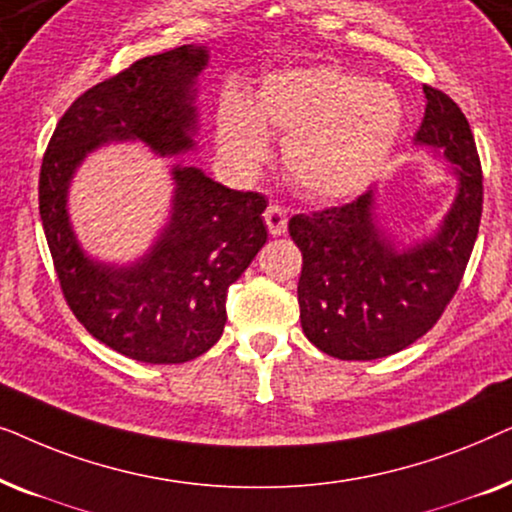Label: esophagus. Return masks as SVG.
<instances>
[{"label":"esophagus","mask_w":512,"mask_h":512,"mask_svg":"<svg viewBox=\"0 0 512 512\" xmlns=\"http://www.w3.org/2000/svg\"><path fill=\"white\" fill-rule=\"evenodd\" d=\"M265 223H268V230L272 235H284L286 233V223H289V212L282 205H277V202H272V205H268V209H265L263 214Z\"/></svg>","instance_id":"1"}]
</instances>
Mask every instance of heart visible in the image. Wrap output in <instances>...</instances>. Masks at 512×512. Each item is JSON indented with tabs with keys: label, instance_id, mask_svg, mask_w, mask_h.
<instances>
[{
	"label": "heart",
	"instance_id": "obj_1",
	"mask_svg": "<svg viewBox=\"0 0 512 512\" xmlns=\"http://www.w3.org/2000/svg\"><path fill=\"white\" fill-rule=\"evenodd\" d=\"M284 139L293 184L319 200L361 193L394 151L403 104L387 83L338 67L286 69L258 88L254 107L228 95L216 114V142L233 170L249 174L268 158V132Z\"/></svg>",
	"mask_w": 512,
	"mask_h": 512
}]
</instances>
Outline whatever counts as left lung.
<instances>
[{"label": "left lung", "mask_w": 512, "mask_h": 512, "mask_svg": "<svg viewBox=\"0 0 512 512\" xmlns=\"http://www.w3.org/2000/svg\"><path fill=\"white\" fill-rule=\"evenodd\" d=\"M415 142L454 165L459 193L438 233L398 251L375 223V193L296 214L289 233L303 254L298 305L314 347L342 361L396 354L431 331L457 293L482 216V167L464 111L424 86Z\"/></svg>", "instance_id": "1"}]
</instances>
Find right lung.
Returning <instances> with one entry per match:
<instances>
[{"label": "right lung", "instance_id": "1", "mask_svg": "<svg viewBox=\"0 0 512 512\" xmlns=\"http://www.w3.org/2000/svg\"><path fill=\"white\" fill-rule=\"evenodd\" d=\"M207 58L205 46H179L88 88L55 125L41 160L39 214L62 296L93 338L142 363L191 361L221 338L228 286L268 240V200L177 165L170 223L149 254L114 268L90 261L76 242L69 181L107 142L139 139L160 156L191 149L193 83Z\"/></svg>", "mask_w": 512, "mask_h": 512}]
</instances>
